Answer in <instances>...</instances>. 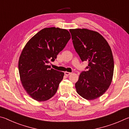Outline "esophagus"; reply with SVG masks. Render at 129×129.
Returning a JSON list of instances; mask_svg holds the SVG:
<instances>
[{
  "label": "esophagus",
  "mask_w": 129,
  "mask_h": 129,
  "mask_svg": "<svg viewBox=\"0 0 129 129\" xmlns=\"http://www.w3.org/2000/svg\"><path fill=\"white\" fill-rule=\"evenodd\" d=\"M65 75L66 76H69L71 74H72V73L71 72H65Z\"/></svg>",
  "instance_id": "obj_1"
}]
</instances>
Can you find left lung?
<instances>
[{
	"mask_svg": "<svg viewBox=\"0 0 129 129\" xmlns=\"http://www.w3.org/2000/svg\"><path fill=\"white\" fill-rule=\"evenodd\" d=\"M73 46L82 61L89 62L75 87L87 100L97 99L108 90L112 81L114 60L110 47L99 32L85 28L69 29Z\"/></svg>",
	"mask_w": 129,
	"mask_h": 129,
	"instance_id": "8db88e82",
	"label": "left lung"
}]
</instances>
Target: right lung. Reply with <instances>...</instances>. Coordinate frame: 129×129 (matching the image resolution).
<instances>
[{
    "label": "right lung",
    "mask_w": 129,
    "mask_h": 129,
    "mask_svg": "<svg viewBox=\"0 0 129 129\" xmlns=\"http://www.w3.org/2000/svg\"><path fill=\"white\" fill-rule=\"evenodd\" d=\"M68 30L59 28H45L26 44L19 60V72L23 88L32 99L45 101L57 90L64 73L50 69L48 64L71 39Z\"/></svg>",
    "instance_id": "right-lung-1"
}]
</instances>
